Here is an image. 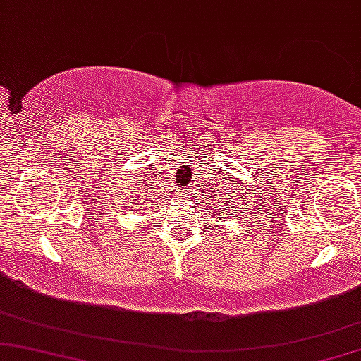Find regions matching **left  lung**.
<instances>
[{
	"instance_id": "8db88e82",
	"label": "left lung",
	"mask_w": 361,
	"mask_h": 361,
	"mask_svg": "<svg viewBox=\"0 0 361 361\" xmlns=\"http://www.w3.org/2000/svg\"><path fill=\"white\" fill-rule=\"evenodd\" d=\"M214 198H220V196H214Z\"/></svg>"
}]
</instances>
